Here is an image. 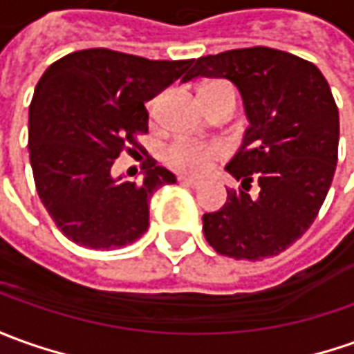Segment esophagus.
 <instances>
[{
  "mask_svg": "<svg viewBox=\"0 0 354 354\" xmlns=\"http://www.w3.org/2000/svg\"><path fill=\"white\" fill-rule=\"evenodd\" d=\"M178 182H180V184H184V186H187V187H194V189H197V187L201 186V182H199V180H194V178L180 176L178 178Z\"/></svg>",
  "mask_w": 354,
  "mask_h": 354,
  "instance_id": "1",
  "label": "esophagus"
}]
</instances>
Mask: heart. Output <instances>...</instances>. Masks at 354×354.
Listing matches in <instances>:
<instances>
[{
	"instance_id": "b5f03b06",
	"label": "heart",
	"mask_w": 354,
	"mask_h": 354,
	"mask_svg": "<svg viewBox=\"0 0 354 354\" xmlns=\"http://www.w3.org/2000/svg\"><path fill=\"white\" fill-rule=\"evenodd\" d=\"M213 85H225V83H209L207 86ZM221 155H223V149L218 145H207V143L189 141V139H178L165 149L162 158L168 167L174 168L178 172L199 176V174H205L211 167V162Z\"/></svg>"
}]
</instances>
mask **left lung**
<instances>
[{"instance_id":"1","label":"left lung","mask_w":354,"mask_h":354,"mask_svg":"<svg viewBox=\"0 0 354 354\" xmlns=\"http://www.w3.org/2000/svg\"><path fill=\"white\" fill-rule=\"evenodd\" d=\"M196 77L228 79L240 91L250 127L225 170L242 187L203 215L209 246L234 259L277 256L302 236L335 174L339 110L318 67L288 52L254 46L196 62ZM258 181V196L247 194Z\"/></svg>"}]
</instances>
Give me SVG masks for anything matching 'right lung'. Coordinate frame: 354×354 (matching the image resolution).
Instances as JSON below:
<instances>
[{
	"mask_svg": "<svg viewBox=\"0 0 354 354\" xmlns=\"http://www.w3.org/2000/svg\"><path fill=\"white\" fill-rule=\"evenodd\" d=\"M194 59H145L106 48L67 54L44 71L28 110L36 192L56 227L91 250H116L149 228V201L176 176L149 158L143 182L112 176L116 158L141 149L145 102ZM186 77V75H184Z\"/></svg>",
	"mask_w": 354,
	"mask_h": 354,
	"instance_id": "obj_1",
	"label": "right lung"
}]
</instances>
